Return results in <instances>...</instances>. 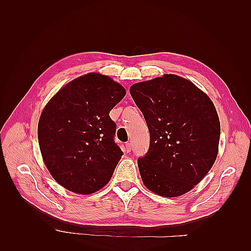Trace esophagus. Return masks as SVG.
Here are the masks:
<instances>
[{
  "label": "esophagus",
  "mask_w": 251,
  "mask_h": 251,
  "mask_svg": "<svg viewBox=\"0 0 251 251\" xmlns=\"http://www.w3.org/2000/svg\"><path fill=\"white\" fill-rule=\"evenodd\" d=\"M126 153H130V151H132V144L130 142L126 143Z\"/></svg>",
  "instance_id": "1"
}]
</instances>
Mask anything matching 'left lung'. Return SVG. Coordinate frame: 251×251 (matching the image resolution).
Segmentation results:
<instances>
[{"label": "left lung", "mask_w": 251, "mask_h": 251, "mask_svg": "<svg viewBox=\"0 0 251 251\" xmlns=\"http://www.w3.org/2000/svg\"><path fill=\"white\" fill-rule=\"evenodd\" d=\"M130 93L150 132L148 153L137 160L144 185L163 197L191 191L218 155L214 103L193 82L174 74L135 83Z\"/></svg>", "instance_id": "left-lung-1"}]
</instances>
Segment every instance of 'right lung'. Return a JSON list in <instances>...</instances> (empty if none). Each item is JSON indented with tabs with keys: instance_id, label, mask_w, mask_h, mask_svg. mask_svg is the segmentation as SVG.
Wrapping results in <instances>:
<instances>
[{
	"instance_id": "1",
	"label": "right lung",
	"mask_w": 251,
	"mask_h": 251,
	"mask_svg": "<svg viewBox=\"0 0 251 251\" xmlns=\"http://www.w3.org/2000/svg\"><path fill=\"white\" fill-rule=\"evenodd\" d=\"M126 95L112 78L83 75L60 89L45 107L37 136L48 171L73 193H95L110 181L124 151L114 141L109 113Z\"/></svg>"
}]
</instances>
